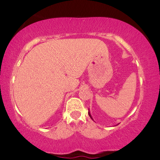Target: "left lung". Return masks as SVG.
I'll list each match as a JSON object with an SVG mask.
<instances>
[{
	"label": "left lung",
	"mask_w": 160,
	"mask_h": 160,
	"mask_svg": "<svg viewBox=\"0 0 160 160\" xmlns=\"http://www.w3.org/2000/svg\"><path fill=\"white\" fill-rule=\"evenodd\" d=\"M88 113H89V117H90V118L92 119V120H93V119H92V116H91V114H90V112H89H89H88Z\"/></svg>",
	"instance_id": "8db88e82"
}]
</instances>
